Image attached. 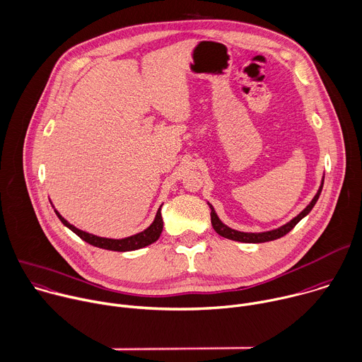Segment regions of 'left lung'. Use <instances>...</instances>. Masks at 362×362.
Segmentation results:
<instances>
[{
	"label": "left lung",
	"mask_w": 362,
	"mask_h": 362,
	"mask_svg": "<svg viewBox=\"0 0 362 362\" xmlns=\"http://www.w3.org/2000/svg\"><path fill=\"white\" fill-rule=\"evenodd\" d=\"M322 185H324V178L321 181V185H320V189L318 192L315 194V197L313 198V201L296 216V218H293L290 223H286L285 226L276 228V230H271V231H265V233H241V231H237V230H233L230 227H227L220 218L218 215H216L215 209L212 208L211 204L209 208H211V224L215 230V233L224 237V238H228V240H233V241H240V243H248V244H259V243H267V241H274V240H278L281 237H284L285 234L290 233L305 215L310 214V211L314 208V205L317 204L318 198H320V194L322 191Z\"/></svg>",
	"instance_id": "obj_1"
}]
</instances>
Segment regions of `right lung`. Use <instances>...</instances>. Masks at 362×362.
<instances>
[{"mask_svg":"<svg viewBox=\"0 0 362 362\" xmlns=\"http://www.w3.org/2000/svg\"><path fill=\"white\" fill-rule=\"evenodd\" d=\"M57 216L59 218V221L66 227L69 228L72 233L77 234L81 240H84L86 243L94 245V247H98V248H103V250H110V251H118V252H125V251H135V250H139V248H144L147 247L153 243H156L161 233H163V216H161V206L158 208L157 211V215L156 218L153 221V224L144 230L135 235H131V237H127V238H121V240H112V238H104V237H98V235H94V234H90V233H86L83 230H78L77 227H74L72 224H69L64 216L57 211L54 209Z\"/></svg>","mask_w":362,"mask_h":362,"instance_id":"1","label":"right lung"}]
</instances>
